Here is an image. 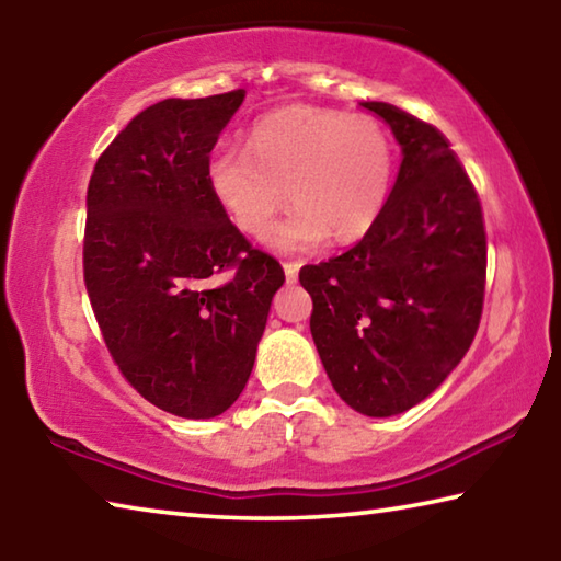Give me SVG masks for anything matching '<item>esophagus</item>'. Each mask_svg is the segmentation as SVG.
Returning <instances> with one entry per match:
<instances>
[{
    "label": "esophagus",
    "instance_id": "obj_1",
    "mask_svg": "<svg viewBox=\"0 0 561 561\" xmlns=\"http://www.w3.org/2000/svg\"><path fill=\"white\" fill-rule=\"evenodd\" d=\"M284 277H287L289 284L297 282V277H299V264H297V262H284Z\"/></svg>",
    "mask_w": 561,
    "mask_h": 561
}]
</instances>
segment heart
I'll list each match as a JSON object with an SVG mask.
<instances>
[{
    "mask_svg": "<svg viewBox=\"0 0 561 561\" xmlns=\"http://www.w3.org/2000/svg\"><path fill=\"white\" fill-rule=\"evenodd\" d=\"M396 178V148L374 121L348 113L291 106L260 118L247 150L217 146L207 158V185L227 217L254 240L277 230L287 252L317 250L329 237L354 242L383 215Z\"/></svg>",
    "mask_w": 561,
    "mask_h": 561,
    "instance_id": "heart-1",
    "label": "heart"
}]
</instances>
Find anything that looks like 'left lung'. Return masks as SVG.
<instances>
[{"label":"left lung","mask_w":561,"mask_h":561,"mask_svg":"<svg viewBox=\"0 0 561 561\" xmlns=\"http://www.w3.org/2000/svg\"><path fill=\"white\" fill-rule=\"evenodd\" d=\"M401 168L378 222L339 257L307 264L309 329L341 401L388 417L438 388L474 339L485 299L482 207L448 138L383 101Z\"/></svg>","instance_id":"obj_1"}]
</instances>
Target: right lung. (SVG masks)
<instances>
[{
    "label": "right lung",
    "instance_id": "obj_1",
    "mask_svg": "<svg viewBox=\"0 0 561 561\" xmlns=\"http://www.w3.org/2000/svg\"><path fill=\"white\" fill-rule=\"evenodd\" d=\"M237 89L140 111L93 168L83 279L121 374L165 413L215 417L240 398L282 264L244 240L207 185ZM217 273L231 279L215 285Z\"/></svg>",
    "mask_w": 561,
    "mask_h": 561
}]
</instances>
